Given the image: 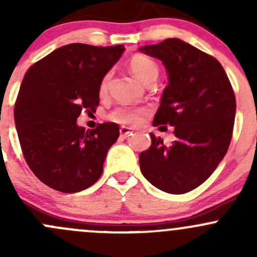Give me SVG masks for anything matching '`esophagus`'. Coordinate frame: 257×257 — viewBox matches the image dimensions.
Listing matches in <instances>:
<instances>
[{"mask_svg":"<svg viewBox=\"0 0 257 257\" xmlns=\"http://www.w3.org/2000/svg\"><path fill=\"white\" fill-rule=\"evenodd\" d=\"M119 133H120V137H123V138H126L129 134H132V129L126 128V126H120V129H119Z\"/></svg>","mask_w":257,"mask_h":257,"instance_id":"1","label":"esophagus"}]
</instances>
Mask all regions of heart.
<instances>
[{"label":"heart","mask_w":257,"mask_h":257,"mask_svg":"<svg viewBox=\"0 0 257 257\" xmlns=\"http://www.w3.org/2000/svg\"><path fill=\"white\" fill-rule=\"evenodd\" d=\"M129 69L136 76V78L141 80L143 84H148L149 82L157 80L159 74V67L157 62L153 61L149 57L143 54H136L129 59ZM110 74L107 73L103 77L99 83V94L104 95L108 90V83H109ZM149 110L147 108H132V107H119L115 108L109 114L110 120L121 125H137L143 120Z\"/></svg>","instance_id":"b5f03b06"}]
</instances>
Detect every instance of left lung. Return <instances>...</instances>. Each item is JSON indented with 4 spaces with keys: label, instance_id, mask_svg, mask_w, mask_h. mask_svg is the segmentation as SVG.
<instances>
[{
    "label": "left lung",
    "instance_id": "obj_1",
    "mask_svg": "<svg viewBox=\"0 0 257 257\" xmlns=\"http://www.w3.org/2000/svg\"><path fill=\"white\" fill-rule=\"evenodd\" d=\"M139 51L160 59L168 85L153 125L174 126L170 145L153 133L139 155L144 178L160 190L184 194L214 173L229 149L236 100L224 68L214 57L179 38H167Z\"/></svg>",
    "mask_w": 257,
    "mask_h": 257
}]
</instances>
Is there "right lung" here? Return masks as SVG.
I'll list each match as a JSON object with an SVG mask.
<instances>
[{
  "mask_svg": "<svg viewBox=\"0 0 257 257\" xmlns=\"http://www.w3.org/2000/svg\"><path fill=\"white\" fill-rule=\"evenodd\" d=\"M124 49L71 43L36 62L23 77L15 104L18 139L28 167L49 188L78 193L102 175L119 125L108 121L85 131L77 118L83 109L95 112L100 80Z\"/></svg>",
  "mask_w": 257,
  "mask_h": 257,
  "instance_id": "add662e5",
  "label": "right lung"
}]
</instances>
